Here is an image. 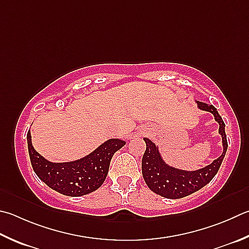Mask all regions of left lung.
<instances>
[{
  "mask_svg": "<svg viewBox=\"0 0 249 249\" xmlns=\"http://www.w3.org/2000/svg\"><path fill=\"white\" fill-rule=\"evenodd\" d=\"M195 102L198 109L210 112L214 116V121L219 124V134L222 137V155L212 161L209 165L194 171L174 168L164 161L159 147L156 146L155 142L148 138H143L146 142V151L142 157V171L144 182L153 193L169 199L183 198L206 186L218 173L228 150L225 124L222 117L212 105L197 100Z\"/></svg>",
  "mask_w": 249,
  "mask_h": 249,
  "instance_id": "8db88e82",
  "label": "left lung"
}]
</instances>
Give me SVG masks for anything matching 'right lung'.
I'll return each mask as SVG.
<instances>
[{"label":"right lung","instance_id":"obj_1","mask_svg":"<svg viewBox=\"0 0 249 249\" xmlns=\"http://www.w3.org/2000/svg\"><path fill=\"white\" fill-rule=\"evenodd\" d=\"M27 143L31 165L38 178L62 195L79 197L101 186L109 172L113 155L125 146L126 142L119 138L107 139L89 155L67 162L49 161L36 151L30 130L27 133Z\"/></svg>","mask_w":249,"mask_h":249}]
</instances>
